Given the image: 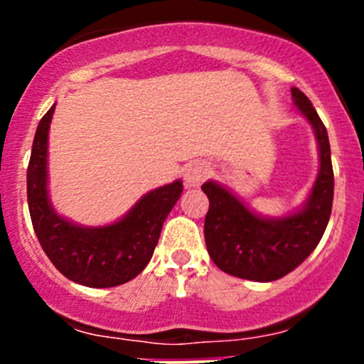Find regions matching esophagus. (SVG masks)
<instances>
[{"mask_svg": "<svg viewBox=\"0 0 364 364\" xmlns=\"http://www.w3.org/2000/svg\"><path fill=\"white\" fill-rule=\"evenodd\" d=\"M209 172H211V167L205 161H193V164H190L185 172L186 186H200L209 176Z\"/></svg>", "mask_w": 364, "mask_h": 364, "instance_id": "34e87169", "label": "esophagus"}]
</instances>
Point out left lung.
<instances>
[{
	"mask_svg": "<svg viewBox=\"0 0 364 364\" xmlns=\"http://www.w3.org/2000/svg\"><path fill=\"white\" fill-rule=\"evenodd\" d=\"M292 98L314 127L321 155L317 179L299 213L277 220L262 218L223 186L213 181L203 185L209 199L205 247L213 262L232 277L253 282L285 277L315 250L328 227L335 193L328 130L303 91L292 87Z\"/></svg>",
	"mask_w": 364,
	"mask_h": 364,
	"instance_id": "1",
	"label": "left lung"
}]
</instances>
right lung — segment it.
<instances>
[{"label":"right lung","mask_w":364,"mask_h":364,"mask_svg":"<svg viewBox=\"0 0 364 364\" xmlns=\"http://www.w3.org/2000/svg\"><path fill=\"white\" fill-rule=\"evenodd\" d=\"M54 107L40 119L28 165V205L40 247L54 267L75 284L95 289L127 284L151 260L183 183L178 179L149 192L112 225L87 229L61 218L47 197V137Z\"/></svg>","instance_id":"add662e5"}]
</instances>
